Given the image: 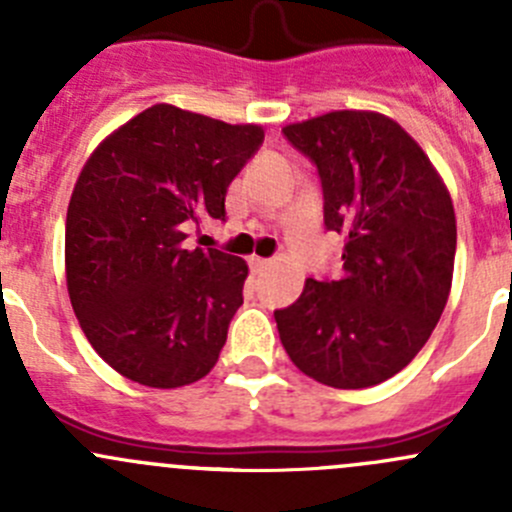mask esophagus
I'll return each mask as SVG.
<instances>
[{
	"instance_id": "1",
	"label": "esophagus",
	"mask_w": 512,
	"mask_h": 512,
	"mask_svg": "<svg viewBox=\"0 0 512 512\" xmlns=\"http://www.w3.org/2000/svg\"><path fill=\"white\" fill-rule=\"evenodd\" d=\"M272 262L270 260H265V257H257V255H252L250 257V267L255 272H262V270H267V267H270Z\"/></svg>"
}]
</instances>
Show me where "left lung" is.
<instances>
[{
  "label": "left lung",
  "instance_id": "1",
  "mask_svg": "<svg viewBox=\"0 0 512 512\" xmlns=\"http://www.w3.org/2000/svg\"><path fill=\"white\" fill-rule=\"evenodd\" d=\"M282 133L317 165L324 225L347 240L342 275L309 277L297 302L275 312L282 347L319 384L376 386L421 352L448 302L451 195L421 146L384 113L332 111Z\"/></svg>",
  "mask_w": 512,
  "mask_h": 512
}]
</instances>
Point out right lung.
Returning <instances> with one entry per match:
<instances>
[{"instance_id": "1", "label": "right lung", "mask_w": 512, "mask_h": 512, "mask_svg": "<svg viewBox=\"0 0 512 512\" xmlns=\"http://www.w3.org/2000/svg\"><path fill=\"white\" fill-rule=\"evenodd\" d=\"M265 131L156 103L103 138L66 213V287L96 354L126 379L178 389L218 361L247 262L188 250L185 223L225 220V193Z\"/></svg>"}]
</instances>
